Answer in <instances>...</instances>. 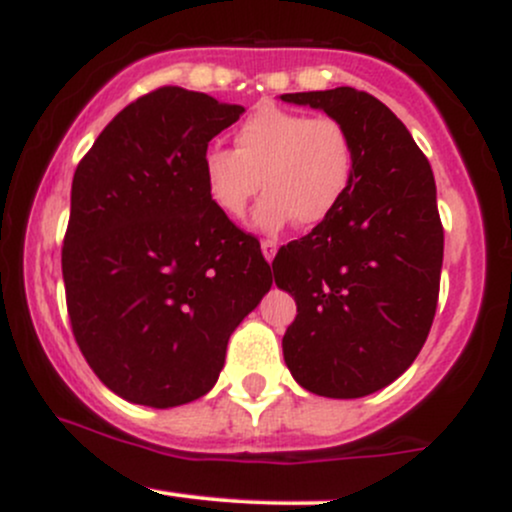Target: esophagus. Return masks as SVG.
Here are the masks:
<instances>
[{
    "instance_id": "obj_1",
    "label": "esophagus",
    "mask_w": 512,
    "mask_h": 512,
    "mask_svg": "<svg viewBox=\"0 0 512 512\" xmlns=\"http://www.w3.org/2000/svg\"><path fill=\"white\" fill-rule=\"evenodd\" d=\"M262 255H264V260H267V262L274 260V255H276L274 240H262Z\"/></svg>"
}]
</instances>
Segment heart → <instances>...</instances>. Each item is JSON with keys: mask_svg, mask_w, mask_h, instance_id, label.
Segmentation results:
<instances>
[{"mask_svg": "<svg viewBox=\"0 0 512 512\" xmlns=\"http://www.w3.org/2000/svg\"><path fill=\"white\" fill-rule=\"evenodd\" d=\"M204 185L223 214L238 219L252 197L262 231H279L296 219L313 228L339 209L354 175L349 129L332 115L308 117L262 105L236 132V151L211 146L202 158Z\"/></svg>", "mask_w": 512, "mask_h": 512, "instance_id": "obj_1", "label": "heart"}]
</instances>
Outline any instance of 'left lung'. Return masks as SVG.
Here are the masks:
<instances>
[{"label": "left lung", "instance_id": "obj_1", "mask_svg": "<svg viewBox=\"0 0 512 512\" xmlns=\"http://www.w3.org/2000/svg\"><path fill=\"white\" fill-rule=\"evenodd\" d=\"M281 101L337 117L354 144L339 209L272 262L276 286L298 308L284 361L313 395H373L414 363L436 315L443 226L433 170L402 120L366 91L339 86Z\"/></svg>", "mask_w": 512, "mask_h": 512}]
</instances>
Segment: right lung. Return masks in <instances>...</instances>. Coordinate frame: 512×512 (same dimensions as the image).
<instances>
[{
    "label": "right lung",
    "mask_w": 512,
    "mask_h": 512,
    "mask_svg": "<svg viewBox=\"0 0 512 512\" xmlns=\"http://www.w3.org/2000/svg\"><path fill=\"white\" fill-rule=\"evenodd\" d=\"M245 113L163 86L98 134L72 180L62 248L81 354L115 395L168 409L207 395L228 339L272 289L260 243L211 202L202 158Z\"/></svg>",
    "instance_id": "obj_1"
}]
</instances>
